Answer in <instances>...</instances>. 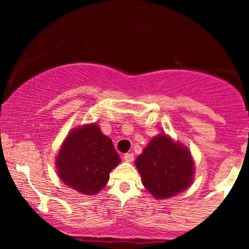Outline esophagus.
<instances>
[{"label": "esophagus", "instance_id": "obj_1", "mask_svg": "<svg viewBox=\"0 0 249 249\" xmlns=\"http://www.w3.org/2000/svg\"><path fill=\"white\" fill-rule=\"evenodd\" d=\"M133 158H134L133 153H126V154H124V160L126 161V162L133 161Z\"/></svg>", "mask_w": 249, "mask_h": 249}]
</instances>
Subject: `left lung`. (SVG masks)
<instances>
[{
	"instance_id": "1",
	"label": "left lung",
	"mask_w": 249,
	"mask_h": 249,
	"mask_svg": "<svg viewBox=\"0 0 249 249\" xmlns=\"http://www.w3.org/2000/svg\"><path fill=\"white\" fill-rule=\"evenodd\" d=\"M134 164L142 185L156 199L171 198L193 181L194 161L190 150L164 133L151 139Z\"/></svg>"
}]
</instances>
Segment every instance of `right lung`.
<instances>
[{
	"label": "right lung",
	"instance_id": "add662e5",
	"mask_svg": "<svg viewBox=\"0 0 249 249\" xmlns=\"http://www.w3.org/2000/svg\"><path fill=\"white\" fill-rule=\"evenodd\" d=\"M121 162L112 142L97 124L77 127L68 134L56 158L65 185L77 192L97 194L107 184L110 172Z\"/></svg>",
	"mask_w": 249,
	"mask_h": 249
}]
</instances>
